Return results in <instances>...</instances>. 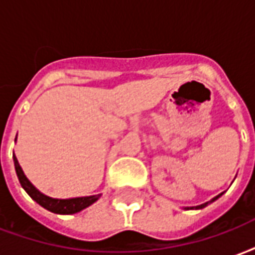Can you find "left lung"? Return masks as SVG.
<instances>
[{
	"instance_id": "left-lung-1",
	"label": "left lung",
	"mask_w": 255,
	"mask_h": 255,
	"mask_svg": "<svg viewBox=\"0 0 255 255\" xmlns=\"http://www.w3.org/2000/svg\"><path fill=\"white\" fill-rule=\"evenodd\" d=\"M220 197H221V194H220V195H217V197H214L213 199L210 201V202H213V201H216V199H217V198H220ZM210 202H206V203H203V205H199V206H195V208H190V209H202V208H205V206H208Z\"/></svg>"
}]
</instances>
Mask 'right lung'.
Returning <instances> with one entry per match:
<instances>
[{"label":"right lung","mask_w":255,"mask_h":255,"mask_svg":"<svg viewBox=\"0 0 255 255\" xmlns=\"http://www.w3.org/2000/svg\"><path fill=\"white\" fill-rule=\"evenodd\" d=\"M13 161H14V169H16V173H17V177H19V182L21 184V187L24 188L25 192L30 195L36 203H39L42 208L47 209L49 212H53V213L57 214H73L78 213L80 210H83L90 205L93 203L100 198V195H91V197H80V198H71V199H54V198L46 197L43 195L42 192H39L36 190L32 184L30 183V180L25 177L24 172L20 168L19 161L14 157L13 154Z\"/></svg>","instance_id":"obj_1"}]
</instances>
